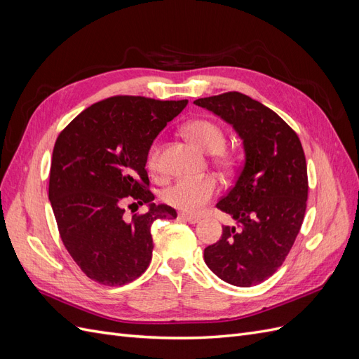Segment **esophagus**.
I'll list each match as a JSON object with an SVG mask.
<instances>
[{
  "label": "esophagus",
  "mask_w": 359,
  "mask_h": 359,
  "mask_svg": "<svg viewBox=\"0 0 359 359\" xmlns=\"http://www.w3.org/2000/svg\"><path fill=\"white\" fill-rule=\"evenodd\" d=\"M180 217H181L182 220H186V222H189V223H191V224H194V223H199V222H201L199 217H196V215H190V214H186V212H181V214H180Z\"/></svg>",
  "instance_id": "obj_1"
}]
</instances>
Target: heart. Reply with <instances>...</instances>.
Masks as SVG:
<instances>
[{
    "label": "heart",
    "mask_w": 359,
    "mask_h": 359,
    "mask_svg": "<svg viewBox=\"0 0 359 359\" xmlns=\"http://www.w3.org/2000/svg\"><path fill=\"white\" fill-rule=\"evenodd\" d=\"M194 144L205 153L214 157V160L223 168H232L233 156L224 148L226 135L224 130L211 119H193L182 127ZM147 168L151 172L158 170V147L154 144L149 148L147 156ZM219 193V184L212 177L201 178H180L163 190L161 198L168 205L175 206L186 212H198Z\"/></svg>",
    "instance_id": "heart-1"
}]
</instances>
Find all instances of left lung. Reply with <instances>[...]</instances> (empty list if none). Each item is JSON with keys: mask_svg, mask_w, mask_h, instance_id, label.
<instances>
[{"mask_svg": "<svg viewBox=\"0 0 359 359\" xmlns=\"http://www.w3.org/2000/svg\"><path fill=\"white\" fill-rule=\"evenodd\" d=\"M233 127L245 160L235 186L217 208L235 226L203 252L205 264L223 281L250 287L285 262L307 208L306 156L298 135L274 111L241 93L193 102Z\"/></svg>", "mask_w": 359, "mask_h": 359, "instance_id": "left-lung-1", "label": "left lung"}]
</instances>
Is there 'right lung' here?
<instances>
[{"instance_id": "obj_1", "label": "right lung", "mask_w": 359, "mask_h": 359, "mask_svg": "<svg viewBox=\"0 0 359 359\" xmlns=\"http://www.w3.org/2000/svg\"><path fill=\"white\" fill-rule=\"evenodd\" d=\"M187 103L115 95L86 107L60 133L49 201L64 247L97 283L123 286L142 276L153 257L151 224L177 219L172 206L153 203L145 165L157 135ZM126 203L149 211L127 219Z\"/></svg>"}]
</instances>
